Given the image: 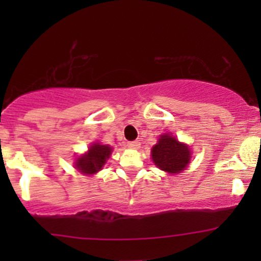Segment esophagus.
<instances>
[{
  "label": "esophagus",
  "mask_w": 261,
  "mask_h": 261,
  "mask_svg": "<svg viewBox=\"0 0 261 261\" xmlns=\"http://www.w3.org/2000/svg\"><path fill=\"white\" fill-rule=\"evenodd\" d=\"M127 147L131 149H139L141 147V142H139V141H131V142H127Z\"/></svg>",
  "instance_id": "34e87169"
}]
</instances>
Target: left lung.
Instances as JSON below:
<instances>
[{
	"instance_id": "8db88e82",
	"label": "left lung",
	"mask_w": 261,
	"mask_h": 261,
	"mask_svg": "<svg viewBox=\"0 0 261 261\" xmlns=\"http://www.w3.org/2000/svg\"><path fill=\"white\" fill-rule=\"evenodd\" d=\"M151 155L158 168L169 174H176L181 173L190 163L191 152L188 145L179 142L170 134H164L161 135L158 142L152 147Z\"/></svg>"
}]
</instances>
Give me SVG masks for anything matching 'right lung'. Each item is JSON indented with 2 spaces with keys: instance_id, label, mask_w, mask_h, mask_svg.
I'll use <instances>...</instances> for the list:
<instances>
[{
  "instance_id": "add662e5",
  "label": "right lung",
  "mask_w": 261,
  "mask_h": 261,
  "mask_svg": "<svg viewBox=\"0 0 261 261\" xmlns=\"http://www.w3.org/2000/svg\"><path fill=\"white\" fill-rule=\"evenodd\" d=\"M113 148L108 145H100V143L94 142L88 152L85 154L80 155L74 162V168L82 174H95L97 172L103 168L108 158L112 154Z\"/></svg>"
}]
</instances>
